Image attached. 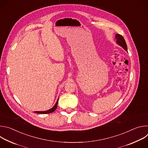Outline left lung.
Returning a JSON list of instances; mask_svg holds the SVG:
<instances>
[{
  "instance_id": "1",
  "label": "left lung",
  "mask_w": 148,
  "mask_h": 148,
  "mask_svg": "<svg viewBox=\"0 0 148 148\" xmlns=\"http://www.w3.org/2000/svg\"><path fill=\"white\" fill-rule=\"evenodd\" d=\"M115 40L116 44L118 45L119 46L122 47L125 51H127V45H126V43L125 42V40L124 38L122 36L119 34H115Z\"/></svg>"
}]
</instances>
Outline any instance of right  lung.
<instances>
[{
    "instance_id": "right-lung-1",
    "label": "right lung",
    "mask_w": 148,
    "mask_h": 148,
    "mask_svg": "<svg viewBox=\"0 0 148 148\" xmlns=\"http://www.w3.org/2000/svg\"><path fill=\"white\" fill-rule=\"evenodd\" d=\"M58 98L56 102V103H55V105H54V107L53 108H51V109L47 110V111H35L34 112L36 113H37V114H50V113H51L53 112H54L57 107V104H58Z\"/></svg>"
}]
</instances>
